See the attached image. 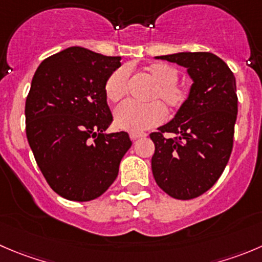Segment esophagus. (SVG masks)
<instances>
[{"mask_svg": "<svg viewBox=\"0 0 262 262\" xmlns=\"http://www.w3.org/2000/svg\"><path fill=\"white\" fill-rule=\"evenodd\" d=\"M143 137H147L146 133H130V139L132 141H136L138 138H143Z\"/></svg>", "mask_w": 262, "mask_h": 262, "instance_id": "1", "label": "esophagus"}]
</instances>
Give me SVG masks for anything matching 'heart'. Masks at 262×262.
Wrapping results in <instances>:
<instances>
[{
    "label": "heart",
    "instance_id": "heart-1",
    "mask_svg": "<svg viewBox=\"0 0 262 262\" xmlns=\"http://www.w3.org/2000/svg\"><path fill=\"white\" fill-rule=\"evenodd\" d=\"M143 73L154 84L147 100L152 102L144 105L126 102L115 111V123L119 129L130 133H142L157 126L165 119V110L159 103L171 113L185 105L188 100L187 88L178 82L179 73L174 67L165 62H154L143 68ZM128 92V70L119 68L114 70L105 82V95L108 101L118 103ZM160 100L159 103L157 101Z\"/></svg>",
    "mask_w": 262,
    "mask_h": 262
}]
</instances>
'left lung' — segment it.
I'll use <instances>...</instances> for the list:
<instances>
[{
  "label": "left lung",
  "instance_id": "8db88e82",
  "mask_svg": "<svg viewBox=\"0 0 262 262\" xmlns=\"http://www.w3.org/2000/svg\"><path fill=\"white\" fill-rule=\"evenodd\" d=\"M156 58L187 68L193 84L175 118L149 134L155 143L152 172L170 197L192 200L217 182L229 161L238 113L235 78L227 63L210 52Z\"/></svg>",
  "mask_w": 262,
  "mask_h": 262
}]
</instances>
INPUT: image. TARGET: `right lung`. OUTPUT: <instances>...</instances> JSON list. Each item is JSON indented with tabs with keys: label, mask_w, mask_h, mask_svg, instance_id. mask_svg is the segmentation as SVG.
<instances>
[{
	"label": "right lung",
	"mask_w": 262,
	"mask_h": 262,
	"mask_svg": "<svg viewBox=\"0 0 262 262\" xmlns=\"http://www.w3.org/2000/svg\"><path fill=\"white\" fill-rule=\"evenodd\" d=\"M119 56L69 47L40 62L25 101V130L38 167L63 199L85 202L108 189L132 146L128 133L106 134L105 95Z\"/></svg>",
	"instance_id": "obj_1"
}]
</instances>
